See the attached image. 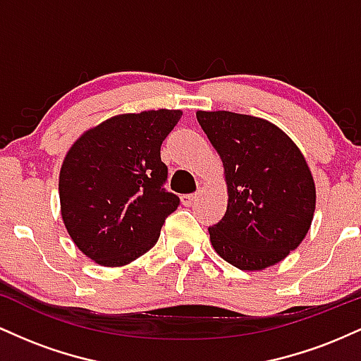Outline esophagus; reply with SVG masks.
<instances>
[{
  "mask_svg": "<svg viewBox=\"0 0 361 361\" xmlns=\"http://www.w3.org/2000/svg\"><path fill=\"white\" fill-rule=\"evenodd\" d=\"M197 200V193H186V195H181V204L183 205H192L193 202Z\"/></svg>",
  "mask_w": 361,
  "mask_h": 361,
  "instance_id": "obj_1",
  "label": "esophagus"
}]
</instances>
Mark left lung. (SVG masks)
Returning a JSON list of instances; mask_svg holds the SVG:
<instances>
[{
    "label": "left lung",
    "instance_id": "left-lung-1",
    "mask_svg": "<svg viewBox=\"0 0 361 361\" xmlns=\"http://www.w3.org/2000/svg\"><path fill=\"white\" fill-rule=\"evenodd\" d=\"M221 154L227 210L209 227L214 250L239 270H263L295 250L316 209V186L299 147L268 120L197 111Z\"/></svg>",
    "mask_w": 361,
    "mask_h": 361
}]
</instances>
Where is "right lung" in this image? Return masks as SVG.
<instances>
[{
  "mask_svg": "<svg viewBox=\"0 0 361 361\" xmlns=\"http://www.w3.org/2000/svg\"><path fill=\"white\" fill-rule=\"evenodd\" d=\"M180 110L111 117L85 132L66 154L59 176L66 229L88 258L122 267L157 243L161 227L180 205L168 192L161 144Z\"/></svg>",
  "mask_w": 361,
  "mask_h": 361,
  "instance_id": "right-lung-1",
  "label": "right lung"
}]
</instances>
